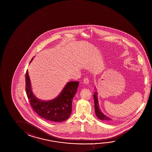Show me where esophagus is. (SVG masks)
I'll list each match as a JSON object with an SVG mask.
<instances>
[{
  "label": "esophagus",
  "mask_w": 152,
  "mask_h": 152,
  "mask_svg": "<svg viewBox=\"0 0 152 152\" xmlns=\"http://www.w3.org/2000/svg\"><path fill=\"white\" fill-rule=\"evenodd\" d=\"M84 83L86 84H88L89 83V80H88V78L86 77V78L84 79Z\"/></svg>",
  "instance_id": "esophagus-1"
}]
</instances>
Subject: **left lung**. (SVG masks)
<instances>
[{
	"label": "left lung",
	"mask_w": 152,
	"mask_h": 152,
	"mask_svg": "<svg viewBox=\"0 0 152 152\" xmlns=\"http://www.w3.org/2000/svg\"><path fill=\"white\" fill-rule=\"evenodd\" d=\"M94 103H95V110L96 116L100 120L106 121H112V119L108 117H107L101 111L99 108V102L97 99V93L95 92L94 94Z\"/></svg>",
	"instance_id": "1"
}]
</instances>
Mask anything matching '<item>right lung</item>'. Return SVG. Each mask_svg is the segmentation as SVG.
Segmentation results:
<instances>
[{"instance_id":"add662e5","label":"right lung","mask_w":152,"mask_h":152,"mask_svg":"<svg viewBox=\"0 0 152 152\" xmlns=\"http://www.w3.org/2000/svg\"><path fill=\"white\" fill-rule=\"evenodd\" d=\"M25 79L26 91L30 104L40 117L45 120L55 122L64 121L69 118L72 113L73 99L77 91L78 81L67 83L56 98L50 101H42L37 99L32 92L27 70Z\"/></svg>"}]
</instances>
